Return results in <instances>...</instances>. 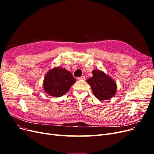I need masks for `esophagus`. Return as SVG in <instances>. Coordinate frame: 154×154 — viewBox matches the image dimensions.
Listing matches in <instances>:
<instances>
[{
  "instance_id": "1",
  "label": "esophagus",
  "mask_w": 154,
  "mask_h": 154,
  "mask_svg": "<svg viewBox=\"0 0 154 154\" xmlns=\"http://www.w3.org/2000/svg\"><path fill=\"white\" fill-rule=\"evenodd\" d=\"M78 80H85V76H82L81 77H79Z\"/></svg>"
}]
</instances>
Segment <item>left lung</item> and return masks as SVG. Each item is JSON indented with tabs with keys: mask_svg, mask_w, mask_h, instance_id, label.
<instances>
[{
	"mask_svg": "<svg viewBox=\"0 0 154 154\" xmlns=\"http://www.w3.org/2000/svg\"><path fill=\"white\" fill-rule=\"evenodd\" d=\"M93 76L88 78L87 83L92 88L94 96L100 100H105L113 97L117 89L114 81L103 71L94 70Z\"/></svg>",
	"mask_w": 154,
	"mask_h": 154,
	"instance_id": "obj_1",
	"label": "left lung"
}]
</instances>
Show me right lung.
Returning a JSON list of instances; mask_svg holds the SVG:
<instances>
[{
  "mask_svg": "<svg viewBox=\"0 0 154 154\" xmlns=\"http://www.w3.org/2000/svg\"><path fill=\"white\" fill-rule=\"evenodd\" d=\"M76 82L71 72L63 68H54L46 74L44 80V88L48 94L61 97L69 90Z\"/></svg>",
  "mask_w": 154,
  "mask_h": 154,
  "instance_id": "add662e5",
  "label": "right lung"
}]
</instances>
